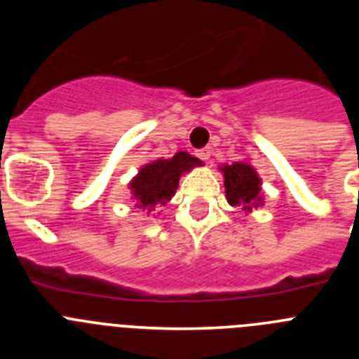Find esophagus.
<instances>
[{"mask_svg": "<svg viewBox=\"0 0 359 359\" xmlns=\"http://www.w3.org/2000/svg\"><path fill=\"white\" fill-rule=\"evenodd\" d=\"M210 154H212L210 147L199 149V151H198V152H196V156H198V158H199V160H203V161H207V163H208V160H210Z\"/></svg>", "mask_w": 359, "mask_h": 359, "instance_id": "34e87169", "label": "esophagus"}]
</instances>
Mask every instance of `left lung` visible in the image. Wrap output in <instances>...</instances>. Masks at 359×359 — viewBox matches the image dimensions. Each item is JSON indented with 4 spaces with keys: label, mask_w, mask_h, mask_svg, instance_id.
<instances>
[{
    "label": "left lung",
    "mask_w": 359,
    "mask_h": 359,
    "mask_svg": "<svg viewBox=\"0 0 359 359\" xmlns=\"http://www.w3.org/2000/svg\"><path fill=\"white\" fill-rule=\"evenodd\" d=\"M221 170L224 174L226 199L231 207H241L243 210L250 212L252 208L262 205L261 177L252 165L236 161L231 165H223Z\"/></svg>",
    "instance_id": "obj_1"
}]
</instances>
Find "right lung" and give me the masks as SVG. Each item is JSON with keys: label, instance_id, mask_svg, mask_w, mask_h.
I'll return each instance as SVG.
<instances>
[{"label": "right lung", "instance_id": "obj_1", "mask_svg": "<svg viewBox=\"0 0 359 359\" xmlns=\"http://www.w3.org/2000/svg\"><path fill=\"white\" fill-rule=\"evenodd\" d=\"M201 163V160L190 156L189 152L180 151L169 160H154L144 165L129 183L136 201L135 207L152 212L156 205L161 207L170 201V198L176 194L182 174L190 172V169Z\"/></svg>", "mask_w": 359, "mask_h": 359}]
</instances>
